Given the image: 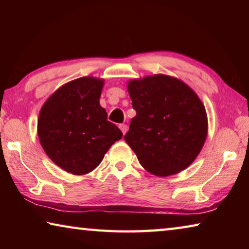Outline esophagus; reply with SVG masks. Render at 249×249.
Wrapping results in <instances>:
<instances>
[{"label":"esophagus","instance_id":"1","mask_svg":"<svg viewBox=\"0 0 249 249\" xmlns=\"http://www.w3.org/2000/svg\"><path fill=\"white\" fill-rule=\"evenodd\" d=\"M119 127H120V129L122 130V133H123L124 135L126 134V132H127V129H128V126L126 125V124H120Z\"/></svg>","mask_w":249,"mask_h":249}]
</instances>
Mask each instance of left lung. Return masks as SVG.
Returning a JSON list of instances; mask_svg holds the SVG:
<instances>
[{
    "mask_svg": "<svg viewBox=\"0 0 249 249\" xmlns=\"http://www.w3.org/2000/svg\"><path fill=\"white\" fill-rule=\"evenodd\" d=\"M136 116L124 140L150 174L167 177L196 158L208 134L204 105L187 84L163 74L128 83Z\"/></svg>",
    "mask_w": 249,
    "mask_h": 249,
    "instance_id": "left-lung-1",
    "label": "left lung"
}]
</instances>
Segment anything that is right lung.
I'll use <instances>...</instances> for the list:
<instances>
[{
  "label": "right lung",
  "instance_id": "add662e5",
  "mask_svg": "<svg viewBox=\"0 0 249 249\" xmlns=\"http://www.w3.org/2000/svg\"><path fill=\"white\" fill-rule=\"evenodd\" d=\"M102 87V80L75 79L59 88L40 109V144L57 166L72 175L93 170L123 136L100 105Z\"/></svg>",
  "mask_w": 249,
  "mask_h": 249
}]
</instances>
